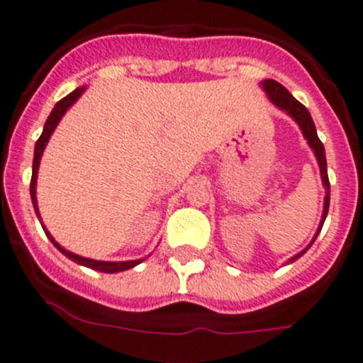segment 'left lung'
Here are the masks:
<instances>
[{
	"label": "left lung",
	"instance_id": "obj_1",
	"mask_svg": "<svg viewBox=\"0 0 363 363\" xmlns=\"http://www.w3.org/2000/svg\"><path fill=\"white\" fill-rule=\"evenodd\" d=\"M261 86H263V89L267 91L268 99H270L272 102L279 107V109L286 111V113H288L289 116H291L293 120L298 123V127L302 128L305 139H307L308 146H311L312 152H314V155H315V159H318L319 171H321V180H323V185H325V189H326V196H325V206H323V217H321V222H319L318 231H315L314 238H312V242H311V245H312V243H314V240L318 238L319 231H321L323 222H325L326 213H328V206H330V182H328V173H326L325 146H323V143L319 141L318 132H315V127H314V121H312L311 113H308L307 107H305L303 104H300L298 100H296L295 96H293L291 93H289L288 89L281 84V82L274 81V79H264V81H261ZM311 245H307L302 252H298L296 256H293L288 263H293V261L298 259L300 256H303V254L311 249Z\"/></svg>",
	"mask_w": 363,
	"mask_h": 363
}]
</instances>
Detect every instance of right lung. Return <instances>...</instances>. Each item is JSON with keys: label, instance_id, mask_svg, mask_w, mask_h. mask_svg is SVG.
<instances>
[{"label": "right lung", "instance_id": "right-lung-1", "mask_svg": "<svg viewBox=\"0 0 363 363\" xmlns=\"http://www.w3.org/2000/svg\"><path fill=\"white\" fill-rule=\"evenodd\" d=\"M82 91H84V88H77L74 89L72 93H68L65 99H61L58 104L55 106V109L51 111V114H49L48 121H45L44 125V132H42V135L38 138L37 145H35V157H33V174H31V183H30V194H31V201H33V208L35 211H37L38 218H40V213H38V204H37V174H38V164H40V159H42V153H44L45 150V145L49 143V138H51V134L55 132L56 125L60 123V120L63 118V114L67 113V109H70V106H74L75 100L79 99V96L82 95ZM44 228V225H42ZM45 229V228H44ZM45 235L49 236V240L52 242V245L56 247V249L60 250L61 254H65V256L68 257V259L75 261L77 264H82V267H88L91 268V270H96V272H104V274H118V272H125V270H130V268H134L135 264L141 263L143 259H135V261H95V259H88V257H82V256H77V254L70 252V250L63 249V247L60 245L58 242H56L55 238H52L51 235H49V231L45 229Z\"/></svg>", "mask_w": 363, "mask_h": 363}]
</instances>
